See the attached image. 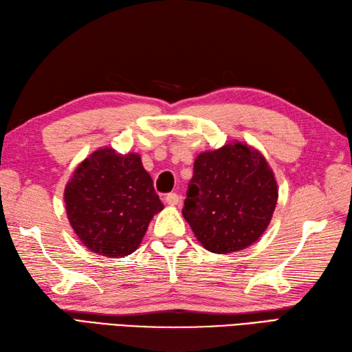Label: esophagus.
Masks as SVG:
<instances>
[{
    "label": "esophagus",
    "instance_id": "1",
    "mask_svg": "<svg viewBox=\"0 0 352 352\" xmlns=\"http://www.w3.org/2000/svg\"><path fill=\"white\" fill-rule=\"evenodd\" d=\"M165 202L168 204V206H178L179 202V196L177 193H168L165 196Z\"/></svg>",
    "mask_w": 352,
    "mask_h": 352
}]
</instances>
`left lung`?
I'll use <instances>...</instances> for the list:
<instances>
[{"label":"left lung","mask_w":352,"mask_h":352,"mask_svg":"<svg viewBox=\"0 0 352 352\" xmlns=\"http://www.w3.org/2000/svg\"><path fill=\"white\" fill-rule=\"evenodd\" d=\"M183 216L213 253L243 250L264 234L277 204V183L258 150L230 142L193 163Z\"/></svg>","instance_id":"obj_1"}]
</instances>
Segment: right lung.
<instances>
[{
    "instance_id": "1",
    "label": "right lung",
    "mask_w": 352,
    "mask_h": 352,
    "mask_svg": "<svg viewBox=\"0 0 352 352\" xmlns=\"http://www.w3.org/2000/svg\"><path fill=\"white\" fill-rule=\"evenodd\" d=\"M69 222L84 246L122 258L138 249L154 214L163 210L139 154L100 148L75 169L64 190Z\"/></svg>"
}]
</instances>
